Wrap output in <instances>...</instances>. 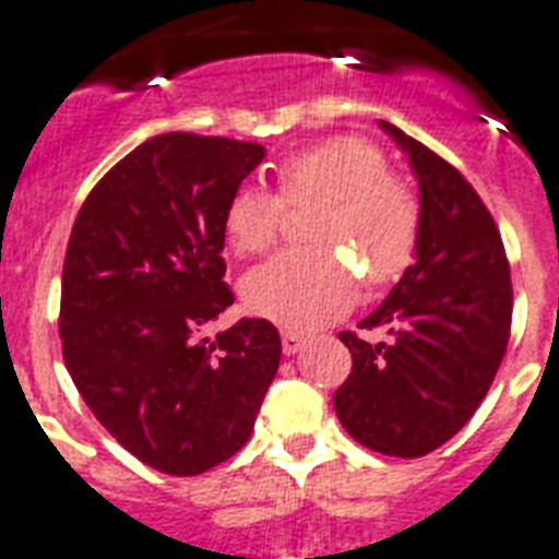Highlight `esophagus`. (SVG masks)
Returning a JSON list of instances; mask_svg holds the SVG:
<instances>
[{
  "label": "esophagus",
  "instance_id": "esophagus-1",
  "mask_svg": "<svg viewBox=\"0 0 559 559\" xmlns=\"http://www.w3.org/2000/svg\"><path fill=\"white\" fill-rule=\"evenodd\" d=\"M306 345V336L298 334V331H284L281 334V348H284L286 356H295L298 350H304Z\"/></svg>",
  "mask_w": 559,
  "mask_h": 559
}]
</instances>
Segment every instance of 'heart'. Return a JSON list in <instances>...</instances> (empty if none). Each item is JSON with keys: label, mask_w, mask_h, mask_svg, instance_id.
I'll list each match as a JSON object with an SVG mask.
<instances>
[{"label": "heart", "mask_w": 559, "mask_h": 559, "mask_svg": "<svg viewBox=\"0 0 559 559\" xmlns=\"http://www.w3.org/2000/svg\"><path fill=\"white\" fill-rule=\"evenodd\" d=\"M386 169L376 144L336 135L281 160L278 198L259 186H239L230 194L223 234L239 255L261 253L278 239L284 205H320L309 230L320 248L286 250L242 278V300L253 314L286 329H317L356 304L359 275L349 258L370 284H386L409 267L420 205Z\"/></svg>", "instance_id": "1"}]
</instances>
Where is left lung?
<instances>
[{
	"instance_id": "left-lung-1",
	"label": "left lung",
	"mask_w": 559,
	"mask_h": 559,
	"mask_svg": "<svg viewBox=\"0 0 559 559\" xmlns=\"http://www.w3.org/2000/svg\"><path fill=\"white\" fill-rule=\"evenodd\" d=\"M420 192L415 264L359 329L384 325L390 342L342 331L354 370L334 392L350 437L386 456H424L479 409L504 359L512 284L501 234L474 186L449 160L390 122Z\"/></svg>"
}]
</instances>
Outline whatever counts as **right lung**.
Returning <instances> with one entry per match:
<instances>
[{"label":"right lung","mask_w":559,"mask_h":559,"mask_svg":"<svg viewBox=\"0 0 559 559\" xmlns=\"http://www.w3.org/2000/svg\"><path fill=\"white\" fill-rule=\"evenodd\" d=\"M267 150L160 133L85 198L60 281V340L74 386L124 449L198 476L248 442L281 361L270 320L205 325L234 304L223 217Z\"/></svg>","instance_id":"obj_1"}]
</instances>
